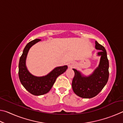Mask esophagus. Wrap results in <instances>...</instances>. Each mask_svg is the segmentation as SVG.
I'll use <instances>...</instances> for the list:
<instances>
[{
  "label": "esophagus",
  "instance_id": "esophagus-1",
  "mask_svg": "<svg viewBox=\"0 0 123 123\" xmlns=\"http://www.w3.org/2000/svg\"><path fill=\"white\" fill-rule=\"evenodd\" d=\"M76 66V64L74 62H70L69 63H68V67L70 68H73Z\"/></svg>",
  "mask_w": 123,
  "mask_h": 123
}]
</instances>
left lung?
<instances>
[{"label":"left lung","mask_w":123,"mask_h":123,"mask_svg":"<svg viewBox=\"0 0 123 123\" xmlns=\"http://www.w3.org/2000/svg\"><path fill=\"white\" fill-rule=\"evenodd\" d=\"M95 49L100 50L97 55L101 57L98 67L92 74L84 76L80 72L73 69L75 73L72 85L73 90L82 98H92L96 96L103 89L109 79V62L106 49L97 41H95Z\"/></svg>","instance_id":"left-lung-1"}]
</instances>
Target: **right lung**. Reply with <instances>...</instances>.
<instances>
[{"mask_svg":"<svg viewBox=\"0 0 123 123\" xmlns=\"http://www.w3.org/2000/svg\"><path fill=\"white\" fill-rule=\"evenodd\" d=\"M40 41V39H35L26 44L20 57L18 66V75L20 82L29 92L35 95H41L49 92L57 77L65 72L68 68L67 66L57 67L47 75L41 77L31 74L26 66L27 55L30 48Z\"/></svg>","mask_w":123,"mask_h":123,"instance_id":"obj_1","label":"right lung"}]
</instances>
